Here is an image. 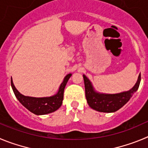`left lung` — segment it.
Instances as JSON below:
<instances>
[{"label":"left lung","instance_id":"left-lung-1","mask_svg":"<svg viewBox=\"0 0 148 148\" xmlns=\"http://www.w3.org/2000/svg\"><path fill=\"white\" fill-rule=\"evenodd\" d=\"M86 97L88 106L94 110L103 113L115 112L123 107L133 94L138 90L141 81V74L138 77L136 82L132 88L127 91L118 94H104L95 90L92 82L83 74Z\"/></svg>","mask_w":148,"mask_h":148}]
</instances>
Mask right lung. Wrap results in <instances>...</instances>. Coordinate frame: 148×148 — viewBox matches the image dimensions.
<instances>
[{
	"label": "right lung",
	"instance_id": "right-lung-1",
	"mask_svg": "<svg viewBox=\"0 0 148 148\" xmlns=\"http://www.w3.org/2000/svg\"><path fill=\"white\" fill-rule=\"evenodd\" d=\"M71 75V74H68L64 77L58 92L51 97H32L24 96L16 89L12 80L11 81V86L16 98L26 109L36 115H45L54 112L62 106L65 87Z\"/></svg>",
	"mask_w": 148,
	"mask_h": 148
}]
</instances>
